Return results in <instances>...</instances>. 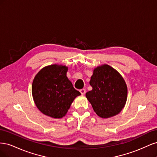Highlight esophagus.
<instances>
[{"mask_svg":"<svg viewBox=\"0 0 157 157\" xmlns=\"http://www.w3.org/2000/svg\"><path fill=\"white\" fill-rule=\"evenodd\" d=\"M80 92L81 93L82 95H84V94H85V93H86V90H85V89L80 90Z\"/></svg>","mask_w":157,"mask_h":157,"instance_id":"34e87169","label":"esophagus"}]
</instances>
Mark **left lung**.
<instances>
[{
    "mask_svg": "<svg viewBox=\"0 0 157 157\" xmlns=\"http://www.w3.org/2000/svg\"><path fill=\"white\" fill-rule=\"evenodd\" d=\"M90 84L92 90L86 92V97L99 117H112L124 108L128 89L117 70L107 64L98 66L94 69Z\"/></svg>",
    "mask_w": 157,
    "mask_h": 157,
    "instance_id": "left-lung-1",
    "label": "left lung"
}]
</instances>
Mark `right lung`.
Returning <instances> with one entry per match:
<instances>
[{"mask_svg":"<svg viewBox=\"0 0 157 157\" xmlns=\"http://www.w3.org/2000/svg\"><path fill=\"white\" fill-rule=\"evenodd\" d=\"M68 67L51 65L38 73L32 84L33 98L37 108L45 115L61 118L80 93L67 77Z\"/></svg>","mask_w":157,"mask_h":157,"instance_id":"1","label":"right lung"}]
</instances>
